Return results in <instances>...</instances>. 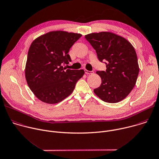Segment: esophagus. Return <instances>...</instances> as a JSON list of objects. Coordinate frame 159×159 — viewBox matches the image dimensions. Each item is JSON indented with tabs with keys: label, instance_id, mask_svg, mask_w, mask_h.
<instances>
[{
	"label": "esophagus",
	"instance_id": "34e87169",
	"mask_svg": "<svg viewBox=\"0 0 159 159\" xmlns=\"http://www.w3.org/2000/svg\"><path fill=\"white\" fill-rule=\"evenodd\" d=\"M85 73L86 74H93V72L92 71H89V70H85Z\"/></svg>",
	"mask_w": 159,
	"mask_h": 159
}]
</instances>
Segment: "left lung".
Wrapping results in <instances>:
<instances>
[{
  "mask_svg": "<svg viewBox=\"0 0 159 159\" xmlns=\"http://www.w3.org/2000/svg\"><path fill=\"white\" fill-rule=\"evenodd\" d=\"M95 50L100 61H106V71H97L102 80L93 90L102 100L117 103L127 97L134 89L139 72L134 47L124 37L111 32L85 35Z\"/></svg>",
  "mask_w": 159,
  "mask_h": 159,
  "instance_id": "obj_1",
  "label": "left lung"
}]
</instances>
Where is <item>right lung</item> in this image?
Here are the masks:
<instances>
[{
  "label": "right lung",
  "instance_id": "right-lung-1",
  "mask_svg": "<svg viewBox=\"0 0 159 159\" xmlns=\"http://www.w3.org/2000/svg\"><path fill=\"white\" fill-rule=\"evenodd\" d=\"M82 34L54 30L31 43L25 68L27 83L35 96L48 104L59 103L74 91L84 70L63 67L71 61L68 52Z\"/></svg>",
  "mask_w": 159,
  "mask_h": 159
}]
</instances>
